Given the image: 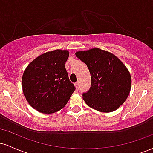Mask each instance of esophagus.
Returning <instances> with one entry per match:
<instances>
[{
  "label": "esophagus",
  "instance_id": "esophagus-1",
  "mask_svg": "<svg viewBox=\"0 0 153 153\" xmlns=\"http://www.w3.org/2000/svg\"><path fill=\"white\" fill-rule=\"evenodd\" d=\"M75 88H76V90L78 91L79 88H80V86H79V82H77L75 83Z\"/></svg>",
  "mask_w": 153,
  "mask_h": 153
}]
</instances>
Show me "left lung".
Wrapping results in <instances>:
<instances>
[{"label":"left lung","instance_id":"1","mask_svg":"<svg viewBox=\"0 0 153 153\" xmlns=\"http://www.w3.org/2000/svg\"><path fill=\"white\" fill-rule=\"evenodd\" d=\"M75 55L86 65L91 85L82 98L88 106L111 112L124 103L131 89L130 73L114 54L99 48L80 51Z\"/></svg>","mask_w":153,"mask_h":153}]
</instances>
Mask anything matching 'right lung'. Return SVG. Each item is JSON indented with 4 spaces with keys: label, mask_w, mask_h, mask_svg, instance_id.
I'll return each mask as SVG.
<instances>
[{
    "label": "right lung",
    "mask_w": 153,
    "mask_h": 153,
    "mask_svg": "<svg viewBox=\"0 0 153 153\" xmlns=\"http://www.w3.org/2000/svg\"><path fill=\"white\" fill-rule=\"evenodd\" d=\"M67 50H56L39 56L24 71L22 88L31 107L43 114L62 109L75 90L70 81L65 62Z\"/></svg>",
    "instance_id": "add662e5"
}]
</instances>
